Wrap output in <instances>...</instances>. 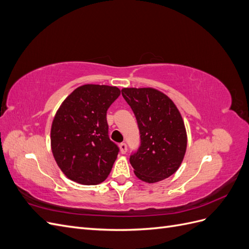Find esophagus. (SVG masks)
I'll return each instance as SVG.
<instances>
[{
    "mask_svg": "<svg viewBox=\"0 0 249 249\" xmlns=\"http://www.w3.org/2000/svg\"><path fill=\"white\" fill-rule=\"evenodd\" d=\"M119 148H120V153L125 154L126 150H127V145L125 144L124 142H123V143H120V144H119Z\"/></svg>",
    "mask_w": 249,
    "mask_h": 249,
    "instance_id": "1",
    "label": "esophagus"
}]
</instances>
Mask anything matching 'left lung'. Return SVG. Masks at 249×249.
Masks as SVG:
<instances>
[{
  "label": "left lung",
  "mask_w": 249,
  "mask_h": 249,
  "mask_svg": "<svg viewBox=\"0 0 249 249\" xmlns=\"http://www.w3.org/2000/svg\"><path fill=\"white\" fill-rule=\"evenodd\" d=\"M122 94L137 120L140 146L130 156L135 175L157 183L175 173L187 147L183 118L167 95L153 88H124Z\"/></svg>",
  "instance_id": "obj_1"
}]
</instances>
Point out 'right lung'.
<instances>
[{"label": "right lung", "instance_id": "add662e5", "mask_svg": "<svg viewBox=\"0 0 249 249\" xmlns=\"http://www.w3.org/2000/svg\"><path fill=\"white\" fill-rule=\"evenodd\" d=\"M119 95L114 86L83 85L57 111L51 130L52 152L73 182L97 185L108 178L119 147L109 138L107 111Z\"/></svg>", "mask_w": 249, "mask_h": 249}]
</instances>
